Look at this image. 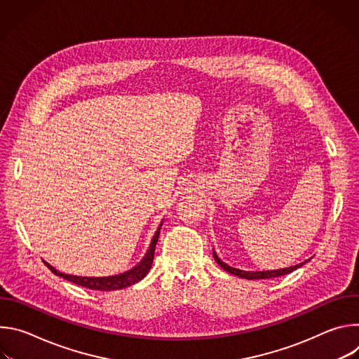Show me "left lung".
Instances as JSON below:
<instances>
[{
	"instance_id": "8db88e82",
	"label": "left lung",
	"mask_w": 359,
	"mask_h": 359,
	"mask_svg": "<svg viewBox=\"0 0 359 359\" xmlns=\"http://www.w3.org/2000/svg\"><path fill=\"white\" fill-rule=\"evenodd\" d=\"M213 257L215 260L217 262V264L226 270L227 273L230 274H234L237 277H241V278H247V280H264V278H274V277H280V276H285L299 267H302V264H305L309 260H305L304 263H299L297 266H292V267H287V269H281V270H271V271H243V270H238V269H234V267H230L227 266L226 263H223L217 254L213 251Z\"/></svg>"
}]
</instances>
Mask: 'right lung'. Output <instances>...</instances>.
Returning <instances> with one entry per match:
<instances>
[{"label": "right lung", "instance_id": "add662e5", "mask_svg": "<svg viewBox=\"0 0 359 359\" xmlns=\"http://www.w3.org/2000/svg\"><path fill=\"white\" fill-rule=\"evenodd\" d=\"M162 226V223H161ZM161 226L158 229V231L155 233L151 238V243L144 254V257L142 259V262L135 266L133 269H130L129 271H125L122 274L118 276H109V277H78V276H69V274H64L57 271L53 266H49L48 263H45L48 266V269L53 271L55 276H60L74 284L86 287L89 290H99V291H114V290H122L126 288L129 285L136 284L137 281H140L150 270L151 263H153V257H155V248H156V243L159 238V233H161Z\"/></svg>", "mask_w": 359, "mask_h": 359}]
</instances>
